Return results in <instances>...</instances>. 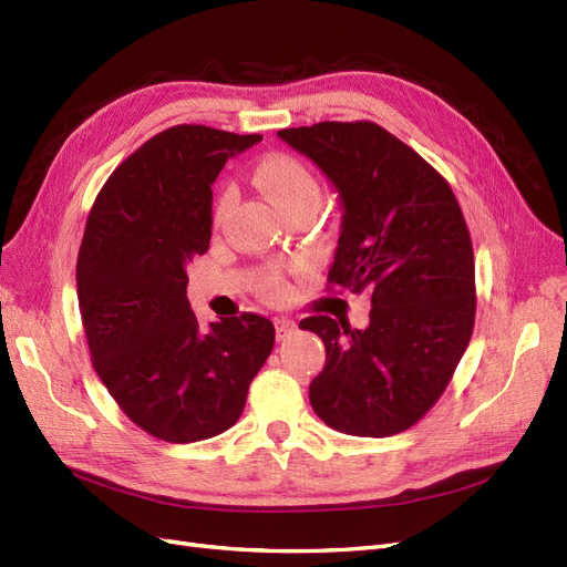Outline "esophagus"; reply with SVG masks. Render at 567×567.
<instances>
[{
  "mask_svg": "<svg viewBox=\"0 0 567 567\" xmlns=\"http://www.w3.org/2000/svg\"><path fill=\"white\" fill-rule=\"evenodd\" d=\"M275 328H277V340H286L288 336H292V330H296V321L292 319H275Z\"/></svg>",
  "mask_w": 567,
  "mask_h": 567,
  "instance_id": "obj_1",
  "label": "esophagus"
}]
</instances>
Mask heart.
Masks as SVG:
<instances>
[{
    "mask_svg": "<svg viewBox=\"0 0 567 567\" xmlns=\"http://www.w3.org/2000/svg\"><path fill=\"white\" fill-rule=\"evenodd\" d=\"M252 178L260 185V189L267 194L269 202L279 210H286L298 204H319L321 199V183L317 173L311 171L307 162H302L296 154L288 152H271L262 157L252 171ZM231 192H223L216 204V220H223V216L229 208ZM267 298H281L284 296V281L279 277H269L265 284Z\"/></svg>",
    "mask_w": 567,
    "mask_h": 567,
    "instance_id": "heart-1",
    "label": "heart"
}]
</instances>
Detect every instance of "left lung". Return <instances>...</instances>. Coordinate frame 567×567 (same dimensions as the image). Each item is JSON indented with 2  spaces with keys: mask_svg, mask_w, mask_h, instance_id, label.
Instances as JSON below:
<instances>
[{
  "mask_svg": "<svg viewBox=\"0 0 567 567\" xmlns=\"http://www.w3.org/2000/svg\"><path fill=\"white\" fill-rule=\"evenodd\" d=\"M279 138L307 154L342 199L330 288L370 292L365 330L317 315L326 344L309 384L315 413L351 436H394L451 384L474 333L470 227L443 175L375 122H319Z\"/></svg>",
  "mask_w": 567,
  "mask_h": 567,
  "instance_id": "1",
  "label": "left lung"
}]
</instances>
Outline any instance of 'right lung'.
<instances>
[{"label": "right lung", "instance_id": "obj_1", "mask_svg": "<svg viewBox=\"0 0 567 567\" xmlns=\"http://www.w3.org/2000/svg\"><path fill=\"white\" fill-rule=\"evenodd\" d=\"M260 141L171 126L116 166L91 206L76 258L91 363L154 439L223 434L275 347L269 319L244 311L202 328L187 302V265L210 244V185L234 152Z\"/></svg>", "mask_w": 567, "mask_h": 567}]
</instances>
